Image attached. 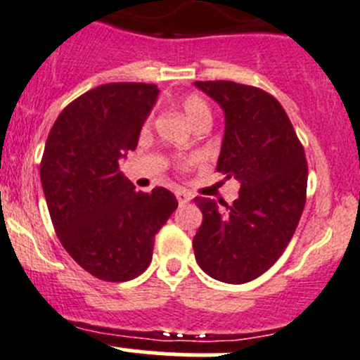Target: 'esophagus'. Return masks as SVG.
Returning <instances> with one entry per match:
<instances>
[{"mask_svg":"<svg viewBox=\"0 0 360 360\" xmlns=\"http://www.w3.org/2000/svg\"><path fill=\"white\" fill-rule=\"evenodd\" d=\"M176 199H179L180 206L187 205V202L192 199V194H188V192H185V191H179L176 192Z\"/></svg>","mask_w":360,"mask_h":360,"instance_id":"esophagus-1","label":"esophagus"}]
</instances>
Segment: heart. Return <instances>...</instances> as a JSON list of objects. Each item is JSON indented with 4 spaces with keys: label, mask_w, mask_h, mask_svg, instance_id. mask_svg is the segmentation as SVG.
<instances>
[{
    "label": "heart",
    "mask_w": 360,
    "mask_h": 360,
    "mask_svg": "<svg viewBox=\"0 0 360 360\" xmlns=\"http://www.w3.org/2000/svg\"><path fill=\"white\" fill-rule=\"evenodd\" d=\"M180 106L184 110L185 117L191 120L194 126L201 122H210L212 120V110H210L208 103L198 94H188L185 98L180 99ZM192 161H185L184 162V168H187Z\"/></svg>",
    "instance_id": "heart-1"
}]
</instances>
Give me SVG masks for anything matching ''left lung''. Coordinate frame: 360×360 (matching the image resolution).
<instances>
[{
  "label": "left lung",
  "mask_w": 360,
  "mask_h": 360,
  "mask_svg": "<svg viewBox=\"0 0 360 360\" xmlns=\"http://www.w3.org/2000/svg\"><path fill=\"white\" fill-rule=\"evenodd\" d=\"M226 113L217 172L241 184L233 205L195 198L202 224L194 254L202 271L226 283H245L268 271L300 224L306 202L304 148L278 99L231 80L195 82Z\"/></svg>",
  "instance_id": "left-lung-1"
}]
</instances>
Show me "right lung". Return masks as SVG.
Wrapping results in <instances>:
<instances>
[{"label": "right lung", "mask_w": 360, "mask_h": 360, "mask_svg": "<svg viewBox=\"0 0 360 360\" xmlns=\"http://www.w3.org/2000/svg\"><path fill=\"white\" fill-rule=\"evenodd\" d=\"M159 89L141 82L99 85L56 119L40 179L64 250L105 282H127L148 268L154 238L179 206L165 187L134 191L119 159L134 150Z\"/></svg>", "instance_id": "obj_1"}]
</instances>
